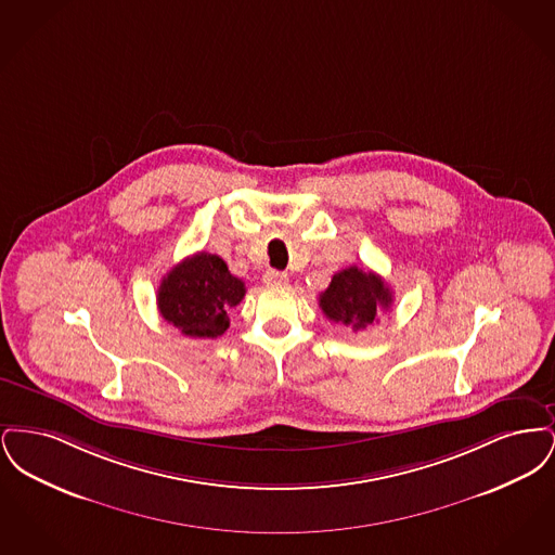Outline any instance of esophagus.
Returning <instances> with one entry per match:
<instances>
[{
  "instance_id": "34e87169",
  "label": "esophagus",
  "mask_w": 555,
  "mask_h": 555,
  "mask_svg": "<svg viewBox=\"0 0 555 555\" xmlns=\"http://www.w3.org/2000/svg\"><path fill=\"white\" fill-rule=\"evenodd\" d=\"M289 274L281 272V270H266L264 283L266 285H287Z\"/></svg>"
}]
</instances>
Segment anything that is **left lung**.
Masks as SVG:
<instances>
[{
    "label": "left lung",
    "instance_id": "1",
    "mask_svg": "<svg viewBox=\"0 0 555 555\" xmlns=\"http://www.w3.org/2000/svg\"><path fill=\"white\" fill-rule=\"evenodd\" d=\"M391 304L393 293L387 283L378 274L358 266L337 272L328 289L320 293V308L324 317L351 331H364L378 322V312H387Z\"/></svg>",
    "mask_w": 555,
    "mask_h": 555
}]
</instances>
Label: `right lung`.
Returning a JSON list of instances; mask_svg holds the SVG:
<instances>
[{"label":"right lung","instance_id":"obj_1","mask_svg":"<svg viewBox=\"0 0 555 555\" xmlns=\"http://www.w3.org/2000/svg\"><path fill=\"white\" fill-rule=\"evenodd\" d=\"M243 295L245 283L229 272L227 262L199 251L162 279L158 310L185 337L216 339L229 328V312Z\"/></svg>","mask_w":555,"mask_h":555}]
</instances>
